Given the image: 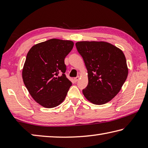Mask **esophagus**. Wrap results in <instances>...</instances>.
Segmentation results:
<instances>
[{"mask_svg":"<svg viewBox=\"0 0 148 148\" xmlns=\"http://www.w3.org/2000/svg\"><path fill=\"white\" fill-rule=\"evenodd\" d=\"M79 79V76H77V77H76L74 78V80H75V82H77L78 81V80Z\"/></svg>","mask_w":148,"mask_h":148,"instance_id":"1","label":"esophagus"}]
</instances>
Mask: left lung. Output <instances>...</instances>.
I'll return each mask as SVG.
<instances>
[{"label":"left lung","mask_w":148,"mask_h":148,"mask_svg":"<svg viewBox=\"0 0 148 148\" xmlns=\"http://www.w3.org/2000/svg\"><path fill=\"white\" fill-rule=\"evenodd\" d=\"M88 74V85L83 89L92 103L104 104L116 96L128 76L126 58L121 49L105 42L76 43Z\"/></svg>","instance_id":"1"}]
</instances>
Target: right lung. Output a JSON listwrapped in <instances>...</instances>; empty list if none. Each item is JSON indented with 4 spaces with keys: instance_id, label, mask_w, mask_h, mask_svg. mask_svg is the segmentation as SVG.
<instances>
[{
    "instance_id": "obj_1",
    "label": "right lung",
    "mask_w": 148,
    "mask_h": 148,
    "mask_svg": "<svg viewBox=\"0 0 148 148\" xmlns=\"http://www.w3.org/2000/svg\"><path fill=\"white\" fill-rule=\"evenodd\" d=\"M73 46L71 40L53 38L34 45L27 53L22 77L30 95L41 106L56 107L66 97L72 82L64 74V59Z\"/></svg>"
}]
</instances>
